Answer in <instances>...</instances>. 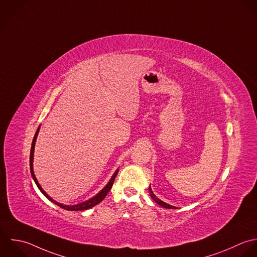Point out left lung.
Returning <instances> with one entry per match:
<instances>
[{
    "instance_id": "8db88e82",
    "label": "left lung",
    "mask_w": 257,
    "mask_h": 257,
    "mask_svg": "<svg viewBox=\"0 0 257 257\" xmlns=\"http://www.w3.org/2000/svg\"><path fill=\"white\" fill-rule=\"evenodd\" d=\"M149 193H150V196L152 197V199L157 203V204H159L160 206H162V207H164V208H167V209H174V208H176L175 206H172V205H169V204H167V203H165V202H163L162 200H160L159 198H157L156 196H155V194L152 192V189H151V187H149Z\"/></svg>"
}]
</instances>
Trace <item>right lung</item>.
Listing matches in <instances>:
<instances>
[{"mask_svg":"<svg viewBox=\"0 0 257 257\" xmlns=\"http://www.w3.org/2000/svg\"><path fill=\"white\" fill-rule=\"evenodd\" d=\"M39 130H40V127L37 129V131H36V134H35V136H34V139H33V142H32V146H31V153H30V170H31V174H32V177H33V179H34V181H35V183L37 184V186H38V188L40 189V191L49 199V200H51L53 203H55L56 205H58L59 207H61V208H64V209H66V210H68V211H81V210H87V209H90V208H92V207H94L95 205H97L98 203H100L104 198H105V196L107 195V193L110 191V189L112 188V185H113V182H114V180H115V177H116V175H117V173H118V170L113 174V176H112V178L110 179V181L108 182V184L96 195V196H94L93 198H91V199H89V200H87V201H85V202H82V203H79V204H76V205H64V204H61V203H59V202H57V201H55V200H53L44 190H43V188L41 187V185L39 184V182H38V180H37V178H36V176H35V174H34V170H33V159H34V150H35V143H36V139H37V136H38V133H39Z\"/></svg>","mask_w":257,"mask_h":257,"instance_id":"obj_1","label":"right lung"}]
</instances>
